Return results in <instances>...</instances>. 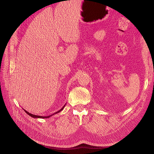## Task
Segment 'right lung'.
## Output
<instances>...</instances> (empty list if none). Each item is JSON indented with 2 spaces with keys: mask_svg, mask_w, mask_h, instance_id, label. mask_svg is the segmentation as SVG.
Returning <instances> with one entry per match:
<instances>
[{
  "mask_svg": "<svg viewBox=\"0 0 154 154\" xmlns=\"http://www.w3.org/2000/svg\"><path fill=\"white\" fill-rule=\"evenodd\" d=\"M65 106V105L63 106V108H62V109H61L60 110L57 111V112H56L54 113L53 114H51V115H50V116H38V115H35V114H31V113H30V112H28V111H26V110H24H24L26 112V114H28L29 116H30L31 117L34 118V119H48V118H50V116H51L54 115V114H57V113H59V112H61V111L62 110H63V109H64Z\"/></svg>",
  "mask_w": 154,
  "mask_h": 154,
  "instance_id": "right-lung-1",
  "label": "right lung"
}]
</instances>
